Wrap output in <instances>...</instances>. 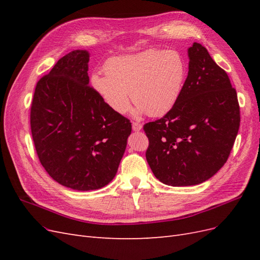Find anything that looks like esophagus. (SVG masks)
I'll use <instances>...</instances> for the list:
<instances>
[{
    "mask_svg": "<svg viewBox=\"0 0 260 260\" xmlns=\"http://www.w3.org/2000/svg\"><path fill=\"white\" fill-rule=\"evenodd\" d=\"M142 129V124L139 122H132V130L133 131H140Z\"/></svg>",
    "mask_w": 260,
    "mask_h": 260,
    "instance_id": "obj_1",
    "label": "esophagus"
}]
</instances>
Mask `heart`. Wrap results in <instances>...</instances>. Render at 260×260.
Segmentation results:
<instances>
[{
	"label": "heart",
	"mask_w": 260,
	"mask_h": 260,
	"mask_svg": "<svg viewBox=\"0 0 260 260\" xmlns=\"http://www.w3.org/2000/svg\"><path fill=\"white\" fill-rule=\"evenodd\" d=\"M105 73L93 74L91 86L112 111L125 114L132 99L138 113L159 117L177 104L185 82L186 64L176 51L147 50L111 58Z\"/></svg>",
	"instance_id": "obj_1"
}]
</instances>
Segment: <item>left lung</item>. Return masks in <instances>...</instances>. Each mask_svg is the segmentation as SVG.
I'll return each mask as SVG.
<instances>
[{
    "mask_svg": "<svg viewBox=\"0 0 260 260\" xmlns=\"http://www.w3.org/2000/svg\"><path fill=\"white\" fill-rule=\"evenodd\" d=\"M188 73L170 112L144 124L146 160L154 176L171 186L205 182L225 164L240 128L237 91L206 48L187 50Z\"/></svg>",
    "mask_w": 260,
    "mask_h": 260,
    "instance_id": "obj_1",
    "label": "left lung"
}]
</instances>
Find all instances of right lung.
<instances>
[{
	"label": "right lung",
	"instance_id": "right-lung-1",
	"mask_svg": "<svg viewBox=\"0 0 260 260\" xmlns=\"http://www.w3.org/2000/svg\"><path fill=\"white\" fill-rule=\"evenodd\" d=\"M90 54L75 50L38 81L31 135L39 159L56 182L77 191L107 185L117 174L131 122L89 85Z\"/></svg>",
	"mask_w": 260,
	"mask_h": 260
}]
</instances>
